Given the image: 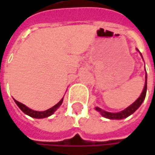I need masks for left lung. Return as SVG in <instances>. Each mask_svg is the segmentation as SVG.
<instances>
[{
    "label": "left lung",
    "instance_id": "1",
    "mask_svg": "<svg viewBox=\"0 0 155 155\" xmlns=\"http://www.w3.org/2000/svg\"><path fill=\"white\" fill-rule=\"evenodd\" d=\"M146 93H147V75H146V82H145V86L144 89L142 91V93L140 96V97L137 99L134 104H132L130 106H128L127 109H125L124 110H122L121 112H118V113H111V112H106L102 110L100 108L97 107L96 110L99 111L101 113V115L106 118H109V119H116V120H120V119H123V118H126L128 116L132 115L135 110H137L139 107H140L142 102L144 101V99L146 97Z\"/></svg>",
    "mask_w": 155,
    "mask_h": 155
}]
</instances>
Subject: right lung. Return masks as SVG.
<instances>
[{
    "label": "right lung",
    "mask_w": 155,
    "mask_h": 155,
    "mask_svg": "<svg viewBox=\"0 0 155 155\" xmlns=\"http://www.w3.org/2000/svg\"><path fill=\"white\" fill-rule=\"evenodd\" d=\"M15 102L16 103V104L19 106V108H20L25 114H27V115H28L29 116L33 117V118H45V117H47V116H50L56 111L57 109L62 104L63 99H61L56 105H54L53 107H51V109L45 110V111H35V110H31V109H29V108H27L26 105L22 104L21 103H20V102L16 101V100H15Z\"/></svg>",
    "instance_id": "1"
}]
</instances>
